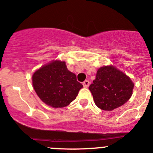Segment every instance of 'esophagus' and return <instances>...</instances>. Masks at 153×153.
I'll list each match as a JSON object with an SVG mask.
<instances>
[{
    "label": "esophagus",
    "instance_id": "obj_1",
    "mask_svg": "<svg viewBox=\"0 0 153 153\" xmlns=\"http://www.w3.org/2000/svg\"><path fill=\"white\" fill-rule=\"evenodd\" d=\"M83 85L84 87H88L90 85V81L89 80H85V81H83Z\"/></svg>",
    "mask_w": 153,
    "mask_h": 153
}]
</instances>
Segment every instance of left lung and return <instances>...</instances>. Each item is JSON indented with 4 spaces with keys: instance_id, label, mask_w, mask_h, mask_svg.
Returning <instances> with one entry per match:
<instances>
[{
    "instance_id": "8db88e82",
    "label": "left lung",
    "mask_w": 153,
    "mask_h": 153,
    "mask_svg": "<svg viewBox=\"0 0 153 153\" xmlns=\"http://www.w3.org/2000/svg\"><path fill=\"white\" fill-rule=\"evenodd\" d=\"M134 83L114 66H103L97 72L96 79L89 87L95 104L104 111H112L123 105L132 94Z\"/></svg>"
}]
</instances>
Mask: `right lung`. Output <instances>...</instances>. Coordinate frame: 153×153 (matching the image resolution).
Segmentation results:
<instances>
[{
    "mask_svg": "<svg viewBox=\"0 0 153 153\" xmlns=\"http://www.w3.org/2000/svg\"><path fill=\"white\" fill-rule=\"evenodd\" d=\"M32 83L39 98L56 108L69 105L83 87L76 76L67 70L65 62L57 60L35 72Z\"/></svg>",
    "mask_w": 153,
    "mask_h": 153,
    "instance_id": "1",
    "label": "right lung"
}]
</instances>
